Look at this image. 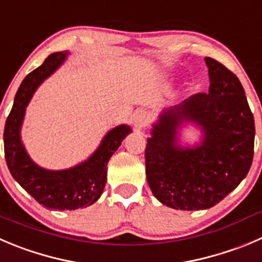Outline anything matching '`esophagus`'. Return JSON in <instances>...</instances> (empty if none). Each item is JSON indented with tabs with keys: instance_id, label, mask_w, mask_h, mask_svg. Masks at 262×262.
<instances>
[{
	"instance_id": "1",
	"label": "esophagus",
	"mask_w": 262,
	"mask_h": 262,
	"mask_svg": "<svg viewBox=\"0 0 262 262\" xmlns=\"http://www.w3.org/2000/svg\"><path fill=\"white\" fill-rule=\"evenodd\" d=\"M149 121H150V117L146 111H139L134 116V124H135L136 129L145 128L149 124Z\"/></svg>"
}]
</instances>
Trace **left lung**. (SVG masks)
Masks as SVG:
<instances>
[{"label": "left lung", "instance_id": "obj_1", "mask_svg": "<svg viewBox=\"0 0 262 262\" xmlns=\"http://www.w3.org/2000/svg\"><path fill=\"white\" fill-rule=\"evenodd\" d=\"M210 90L163 112L145 148L146 179L159 202L175 210L213 207L246 178L252 164L255 119L238 77L206 58ZM183 119L204 128L195 148L176 145Z\"/></svg>", "mask_w": 262, "mask_h": 262}]
</instances>
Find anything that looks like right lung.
I'll return each instance as SVG.
<instances>
[{
	"label": "right lung",
	"mask_w": 262,
	"mask_h": 262,
	"mask_svg": "<svg viewBox=\"0 0 262 262\" xmlns=\"http://www.w3.org/2000/svg\"><path fill=\"white\" fill-rule=\"evenodd\" d=\"M66 58V52H54L24 78L15 95L4 131L5 158L12 178L39 204L52 210H77L95 203L105 186L108 161L131 131L128 126H118L109 131L91 158L71 170H43L31 161L20 140L26 106L39 83Z\"/></svg>",
	"instance_id": "obj_1"
}]
</instances>
